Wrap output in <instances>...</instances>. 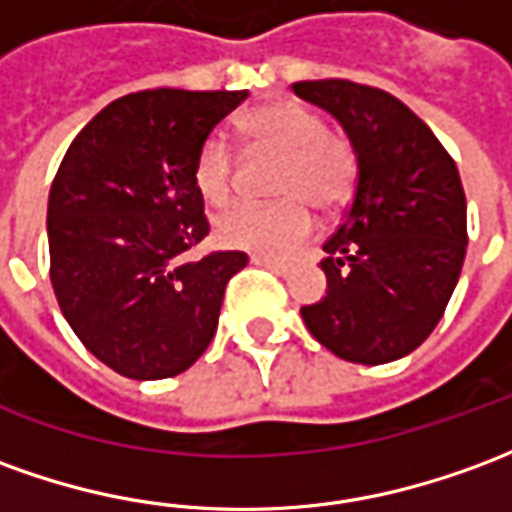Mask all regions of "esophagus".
Returning a JSON list of instances; mask_svg holds the SVG:
<instances>
[{
    "label": "esophagus",
    "mask_w": 512,
    "mask_h": 512,
    "mask_svg": "<svg viewBox=\"0 0 512 512\" xmlns=\"http://www.w3.org/2000/svg\"><path fill=\"white\" fill-rule=\"evenodd\" d=\"M252 263H255V266L271 268V271H277V274H288V271H291L288 263H282V260H274V257H266V255H252Z\"/></svg>",
    "instance_id": "34e87169"
}]
</instances>
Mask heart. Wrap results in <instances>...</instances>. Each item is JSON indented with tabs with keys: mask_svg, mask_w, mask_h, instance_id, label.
Wrapping results in <instances>:
<instances>
[{
	"mask_svg": "<svg viewBox=\"0 0 512 512\" xmlns=\"http://www.w3.org/2000/svg\"><path fill=\"white\" fill-rule=\"evenodd\" d=\"M238 130L255 152L282 155L274 177L277 202H235L216 216L221 244L285 255L313 230V210H341L357 188L360 160L343 132L327 130L313 107L274 99L244 113ZM238 185V160L224 135H207L194 160V188L210 205H224Z\"/></svg>",
	"mask_w": 512,
	"mask_h": 512,
	"instance_id": "1",
	"label": "heart"
}]
</instances>
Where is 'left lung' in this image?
<instances>
[{"label": "left lung", "mask_w": 512, "mask_h": 512, "mask_svg": "<svg viewBox=\"0 0 512 512\" xmlns=\"http://www.w3.org/2000/svg\"><path fill=\"white\" fill-rule=\"evenodd\" d=\"M349 135L360 177L324 244L327 296L302 307L332 355L382 366L410 355L441 321L466 257V194L452 155L416 113L352 80L293 82Z\"/></svg>", "instance_id": "8db88e82"}]
</instances>
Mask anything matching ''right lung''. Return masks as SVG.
<instances>
[{
    "label": "right lung",
    "instance_id": "right-lung-1",
    "mask_svg": "<svg viewBox=\"0 0 512 512\" xmlns=\"http://www.w3.org/2000/svg\"><path fill=\"white\" fill-rule=\"evenodd\" d=\"M246 91L155 88L110 102L71 141L49 191V277L82 346L130 380L205 355L244 252H188L210 232L199 146Z\"/></svg>",
    "mask_w": 512,
    "mask_h": 512
}]
</instances>
